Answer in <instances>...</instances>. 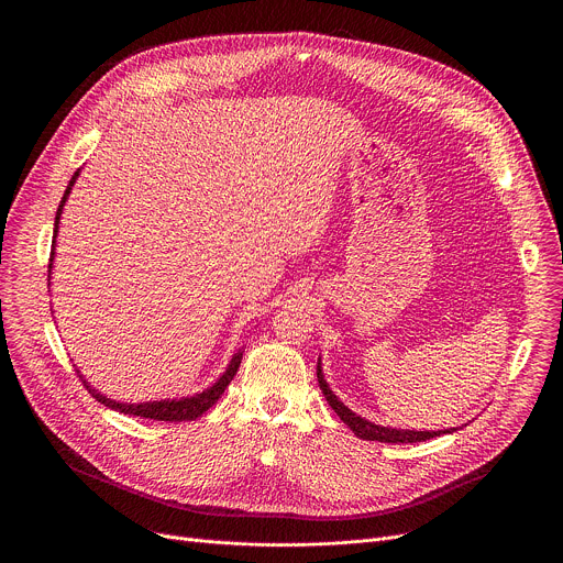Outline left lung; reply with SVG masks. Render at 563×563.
<instances>
[{
	"mask_svg": "<svg viewBox=\"0 0 563 563\" xmlns=\"http://www.w3.org/2000/svg\"><path fill=\"white\" fill-rule=\"evenodd\" d=\"M316 376H318V385L323 389V396L328 398V404L332 406V410L339 415V419L358 437L365 441H380V443H417V441H426V439H434L439 434H450L456 432V428L450 430H400V428H387V426H378L372 423L363 417H358L356 412H352L343 400H339V396L330 389L325 374H323V363H320L318 356V365H316Z\"/></svg>",
	"mask_w": 563,
	"mask_h": 563,
	"instance_id": "8db88e82",
	"label": "left lung"
}]
</instances>
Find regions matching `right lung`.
Segmentation results:
<instances>
[{"instance_id":"right-lung-1","label":"right lung","mask_w":563,"mask_h":563,"mask_svg":"<svg viewBox=\"0 0 563 563\" xmlns=\"http://www.w3.org/2000/svg\"><path fill=\"white\" fill-rule=\"evenodd\" d=\"M79 176V169L73 174V178L68 180V187L62 196V202L57 207V213H55V227H53V252H51V263H48V287H51V274H53V261H55V240H57V231H59V218H62V211H64V205L70 196V189L75 185ZM240 361H243V350H238L227 369L218 376L216 383H211L207 389L202 391H196L191 396H183V398H159V400H144V404H124V400H115V398H109L104 396L102 391H98L82 374H79V378L85 380L87 389L100 400L102 406L115 410V412H122V415H133V417H144V419H153V421H172V423H178V421H196L198 417H202L216 400L224 394L227 385L233 380L238 367H240Z\"/></svg>"}]
</instances>
